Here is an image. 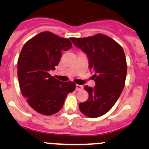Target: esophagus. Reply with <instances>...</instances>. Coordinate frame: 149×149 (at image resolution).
Instances as JSON below:
<instances>
[{
    "label": "esophagus",
    "instance_id": "34e87169",
    "mask_svg": "<svg viewBox=\"0 0 149 149\" xmlns=\"http://www.w3.org/2000/svg\"><path fill=\"white\" fill-rule=\"evenodd\" d=\"M82 89H83V87L82 86V85H76V91H79V90H82Z\"/></svg>",
    "mask_w": 149,
    "mask_h": 149
}]
</instances>
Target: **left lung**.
<instances>
[{
	"instance_id": "obj_1",
	"label": "left lung",
	"mask_w": 149,
	"mask_h": 149,
	"mask_svg": "<svg viewBox=\"0 0 149 149\" xmlns=\"http://www.w3.org/2000/svg\"><path fill=\"white\" fill-rule=\"evenodd\" d=\"M70 39L86 53L89 68L95 73L93 78L96 84L93 88L84 87L89 98L80 103V111L88 117H100L113 107L124 88L127 62L123 49L111 38L102 33Z\"/></svg>"
}]
</instances>
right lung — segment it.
Returning a JSON list of instances; mask_svg holds the SVG:
<instances>
[{"label":"right lung","instance_id":"add662e5","mask_svg":"<svg viewBox=\"0 0 149 149\" xmlns=\"http://www.w3.org/2000/svg\"><path fill=\"white\" fill-rule=\"evenodd\" d=\"M72 47L69 39L43 31L29 40L17 61L22 94L32 109L50 116L61 110L68 94L76 88L71 81L61 82L49 73L60 61L61 52Z\"/></svg>","mask_w":149,"mask_h":149}]
</instances>
